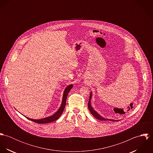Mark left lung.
Returning <instances> with one entry per match:
<instances>
[{
	"instance_id": "1",
	"label": "left lung",
	"mask_w": 153,
	"mask_h": 153,
	"mask_svg": "<svg viewBox=\"0 0 153 153\" xmlns=\"http://www.w3.org/2000/svg\"><path fill=\"white\" fill-rule=\"evenodd\" d=\"M92 98V92L90 93V96H89V100L88 101V108L90 111V112L91 113V114L95 117L96 118H97L98 120H101V121H118V120H111V119H105L104 118H103L102 117H101L97 111H95L94 109H93V108L91 106V99Z\"/></svg>"
}]
</instances>
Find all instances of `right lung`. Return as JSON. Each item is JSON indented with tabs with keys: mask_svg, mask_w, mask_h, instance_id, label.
<instances>
[{
	"mask_svg": "<svg viewBox=\"0 0 153 153\" xmlns=\"http://www.w3.org/2000/svg\"><path fill=\"white\" fill-rule=\"evenodd\" d=\"M73 87L72 84H71L68 86H67L65 88V89L64 90V94H63V97H62V103H61V105L59 107V109L52 115L48 117H46L42 119H39V120H34V119H31L29 118L28 117H26L27 119L31 120L32 121H33L36 123L38 124H45V123H51L53 121H56V120H58L60 116L62 115L64 110L65 109L66 105V98H67V96L68 95V93L69 92V91H71V89H72V88Z\"/></svg>",
	"mask_w": 153,
	"mask_h": 153,
	"instance_id": "obj_1",
	"label": "right lung"
}]
</instances>
